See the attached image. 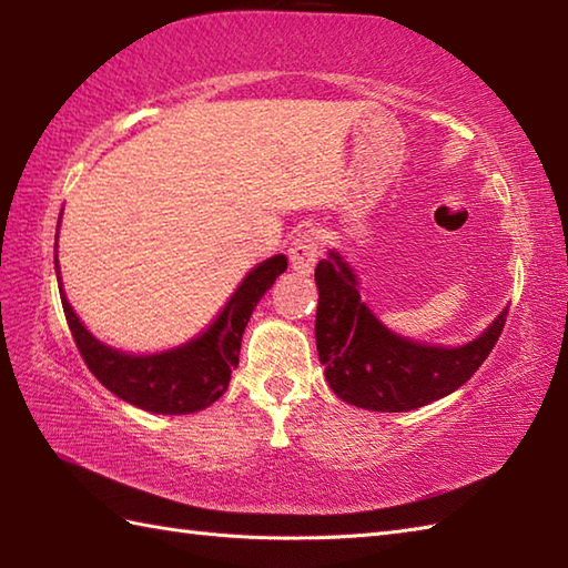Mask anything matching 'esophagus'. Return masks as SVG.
I'll return each instance as SVG.
<instances>
[{
  "label": "esophagus",
  "instance_id": "obj_1",
  "mask_svg": "<svg viewBox=\"0 0 568 568\" xmlns=\"http://www.w3.org/2000/svg\"><path fill=\"white\" fill-rule=\"evenodd\" d=\"M320 251H322L320 232H315V229H307V232L297 234L295 241H293V246H291V265H293V271L303 273V275H310L312 268H315Z\"/></svg>",
  "mask_w": 568,
  "mask_h": 568
}]
</instances>
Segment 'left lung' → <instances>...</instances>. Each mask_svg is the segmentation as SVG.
Masks as SVG:
<instances>
[{"instance_id":"1","label":"left lung","mask_w":568,"mask_h":568,"mask_svg":"<svg viewBox=\"0 0 568 568\" xmlns=\"http://www.w3.org/2000/svg\"><path fill=\"white\" fill-rule=\"evenodd\" d=\"M315 336L329 388L373 413H407L454 393L488 358L508 310L470 344L446 348L388 332L361 303L356 277L336 251L315 268Z\"/></svg>"}]
</instances>
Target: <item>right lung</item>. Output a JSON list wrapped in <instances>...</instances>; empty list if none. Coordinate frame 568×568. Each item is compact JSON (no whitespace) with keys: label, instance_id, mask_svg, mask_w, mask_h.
Here are the masks:
<instances>
[{"label":"right lung","instance_id":"add662e5","mask_svg":"<svg viewBox=\"0 0 568 568\" xmlns=\"http://www.w3.org/2000/svg\"><path fill=\"white\" fill-rule=\"evenodd\" d=\"M285 268V256L263 261L244 277L207 332L173 352L153 356H129L100 344L82 327L65 295H60V300L82 361L106 390L146 413L190 415L220 400L229 388V378L239 364L241 336L253 310Z\"/></svg>","mask_w":568,"mask_h":568}]
</instances>
